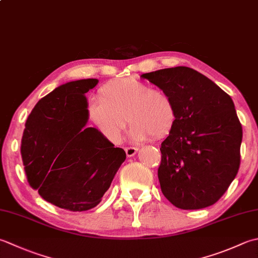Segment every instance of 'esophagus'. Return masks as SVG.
I'll return each instance as SVG.
<instances>
[{
  "label": "esophagus",
  "instance_id": "34e87169",
  "mask_svg": "<svg viewBox=\"0 0 258 258\" xmlns=\"http://www.w3.org/2000/svg\"><path fill=\"white\" fill-rule=\"evenodd\" d=\"M139 149L138 148H134V146H128V148H125V152H126V155L128 156V158H131V156H133L136 154V152H138Z\"/></svg>",
  "mask_w": 258,
  "mask_h": 258
}]
</instances>
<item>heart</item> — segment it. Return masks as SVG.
<instances>
[{"label": "heart", "instance_id": "1", "mask_svg": "<svg viewBox=\"0 0 258 258\" xmlns=\"http://www.w3.org/2000/svg\"><path fill=\"white\" fill-rule=\"evenodd\" d=\"M99 102L89 105L88 112L106 139L118 143L126 122L133 141L162 139L175 123V106L164 90L151 88L138 78L116 79L99 89ZM126 120L125 121L124 119Z\"/></svg>", "mask_w": 258, "mask_h": 258}]
</instances>
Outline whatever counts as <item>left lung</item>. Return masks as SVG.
<instances>
[{
    "mask_svg": "<svg viewBox=\"0 0 258 258\" xmlns=\"http://www.w3.org/2000/svg\"><path fill=\"white\" fill-rule=\"evenodd\" d=\"M141 77L164 90L175 106V123L160 148L162 194L184 210L214 205L240 164L243 128L233 99L189 67L160 69Z\"/></svg>",
    "mask_w": 258,
    "mask_h": 258,
    "instance_id": "1",
    "label": "left lung"
}]
</instances>
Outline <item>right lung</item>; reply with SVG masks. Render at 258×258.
Returning <instances> with one entry per match:
<instances>
[{"label":"right lung","instance_id":"obj_1","mask_svg":"<svg viewBox=\"0 0 258 258\" xmlns=\"http://www.w3.org/2000/svg\"><path fill=\"white\" fill-rule=\"evenodd\" d=\"M97 84L92 78L59 86L39 100L25 123L21 155L28 182L66 210L97 206L126 159L97 128L86 127L85 94Z\"/></svg>","mask_w":258,"mask_h":258}]
</instances>
